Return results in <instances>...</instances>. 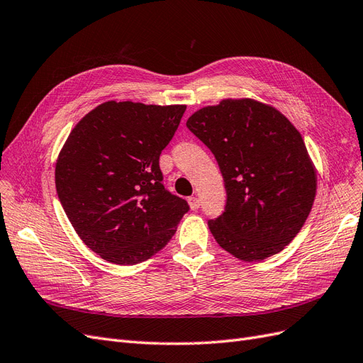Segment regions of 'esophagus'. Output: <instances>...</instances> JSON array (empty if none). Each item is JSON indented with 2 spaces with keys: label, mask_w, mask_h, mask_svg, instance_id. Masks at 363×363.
I'll return each mask as SVG.
<instances>
[{
  "label": "esophagus",
  "mask_w": 363,
  "mask_h": 363,
  "mask_svg": "<svg viewBox=\"0 0 363 363\" xmlns=\"http://www.w3.org/2000/svg\"><path fill=\"white\" fill-rule=\"evenodd\" d=\"M188 204H189V207L192 208V211H196V208L200 207V200L196 199V196H189Z\"/></svg>",
  "instance_id": "esophagus-1"
}]
</instances>
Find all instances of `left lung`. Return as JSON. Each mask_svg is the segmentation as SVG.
Listing matches in <instances>:
<instances>
[{"instance_id": "1", "label": "left lung", "mask_w": 363, "mask_h": 363, "mask_svg": "<svg viewBox=\"0 0 363 363\" xmlns=\"http://www.w3.org/2000/svg\"><path fill=\"white\" fill-rule=\"evenodd\" d=\"M213 156L227 192L208 221L219 247L244 262L277 255L298 235L316 195V168L300 131L252 98L206 106L186 123Z\"/></svg>"}]
</instances>
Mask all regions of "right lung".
<instances>
[{"instance_id": "add662e5", "label": "right lung", "mask_w": 363, "mask_h": 363, "mask_svg": "<svg viewBox=\"0 0 363 363\" xmlns=\"http://www.w3.org/2000/svg\"><path fill=\"white\" fill-rule=\"evenodd\" d=\"M184 104L106 101L84 115L56 162L69 223L101 259L135 265L169 242L189 206L162 184L159 157Z\"/></svg>"}]
</instances>
